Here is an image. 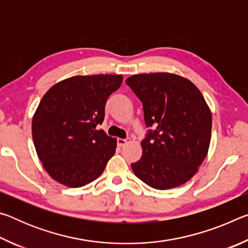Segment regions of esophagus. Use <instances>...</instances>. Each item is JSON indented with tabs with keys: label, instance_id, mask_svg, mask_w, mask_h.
Returning <instances> with one entry per match:
<instances>
[{
	"label": "esophagus",
	"instance_id": "34e87169",
	"mask_svg": "<svg viewBox=\"0 0 248 248\" xmlns=\"http://www.w3.org/2000/svg\"><path fill=\"white\" fill-rule=\"evenodd\" d=\"M129 141H130L129 139H121L120 138V139L117 140V143H118L119 146H124L125 144L129 143Z\"/></svg>",
	"mask_w": 248,
	"mask_h": 248
}]
</instances>
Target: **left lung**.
Returning <instances> with one entry per match:
<instances>
[{"mask_svg":"<svg viewBox=\"0 0 248 248\" xmlns=\"http://www.w3.org/2000/svg\"><path fill=\"white\" fill-rule=\"evenodd\" d=\"M143 104L149 130L142 156L131 164L142 182L159 190L188 182L202 164L211 140L212 115L189 79L174 73L134 74L125 79Z\"/></svg>","mask_w":248,"mask_h":248,"instance_id":"obj_1","label":"left lung"}]
</instances>
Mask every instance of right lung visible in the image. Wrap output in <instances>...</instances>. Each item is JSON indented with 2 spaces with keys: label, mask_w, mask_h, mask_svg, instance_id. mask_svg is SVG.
Instances as JSON below:
<instances>
[{
  "label": "right lung",
  "mask_w": 248,
  "mask_h": 248,
  "mask_svg": "<svg viewBox=\"0 0 248 248\" xmlns=\"http://www.w3.org/2000/svg\"><path fill=\"white\" fill-rule=\"evenodd\" d=\"M121 74L77 75L44 95L32 117L36 152L50 177L78 188L97 179L116 152L117 139L102 129L105 105Z\"/></svg>",
  "instance_id": "add662e5"
}]
</instances>
